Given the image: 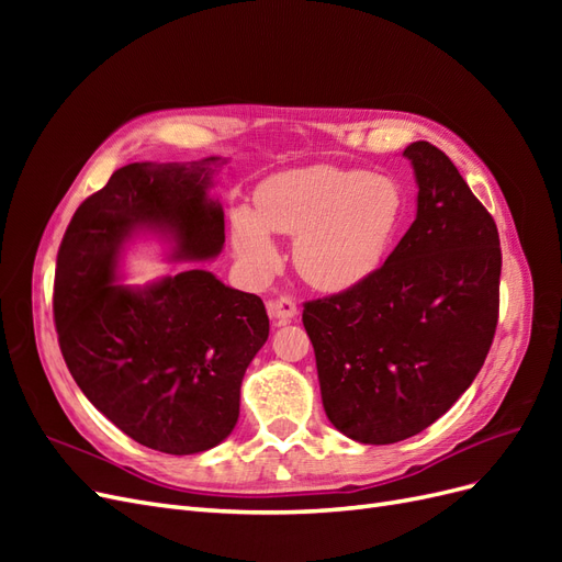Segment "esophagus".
<instances>
[{"mask_svg": "<svg viewBox=\"0 0 562 562\" xmlns=\"http://www.w3.org/2000/svg\"><path fill=\"white\" fill-rule=\"evenodd\" d=\"M267 312H269V316H274V318H279L281 323H285V321L295 318L297 304H295L293 297L281 295V297H277V300H269V302H267Z\"/></svg>", "mask_w": 562, "mask_h": 562, "instance_id": "1", "label": "esophagus"}]
</instances>
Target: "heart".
<instances>
[{
  "instance_id": "obj_1",
  "label": "heart",
  "mask_w": 562,
  "mask_h": 562,
  "mask_svg": "<svg viewBox=\"0 0 562 562\" xmlns=\"http://www.w3.org/2000/svg\"><path fill=\"white\" fill-rule=\"evenodd\" d=\"M252 201V213L232 215V244L246 269L271 274L279 250L269 232L295 236V269L321 291H345L375 274L403 217L398 182L361 168L283 171L267 178Z\"/></svg>"
}]
</instances>
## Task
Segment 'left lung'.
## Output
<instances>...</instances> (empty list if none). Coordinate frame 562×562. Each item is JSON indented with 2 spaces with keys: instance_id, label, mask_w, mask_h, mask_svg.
I'll return each instance as SVG.
<instances>
[{
  "instance_id": "obj_1",
  "label": "left lung",
  "mask_w": 562,
  "mask_h": 562,
  "mask_svg": "<svg viewBox=\"0 0 562 562\" xmlns=\"http://www.w3.org/2000/svg\"><path fill=\"white\" fill-rule=\"evenodd\" d=\"M417 217L386 262L347 291L304 302L326 415L368 446L411 438L479 375L499 318L492 215L427 140L407 145Z\"/></svg>"
}]
</instances>
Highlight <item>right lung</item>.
<instances>
[{"label":"right lung","mask_w":562,"mask_h":562,"mask_svg":"<svg viewBox=\"0 0 562 562\" xmlns=\"http://www.w3.org/2000/svg\"><path fill=\"white\" fill-rule=\"evenodd\" d=\"M220 157L128 164L77 209L58 250L54 316L75 382L114 427L168 454L211 450L239 419L241 380L267 342L258 295L182 267L143 288L116 281L124 244L155 232L176 260H211L225 213L209 196Z\"/></svg>","instance_id":"obj_1"}]
</instances>
